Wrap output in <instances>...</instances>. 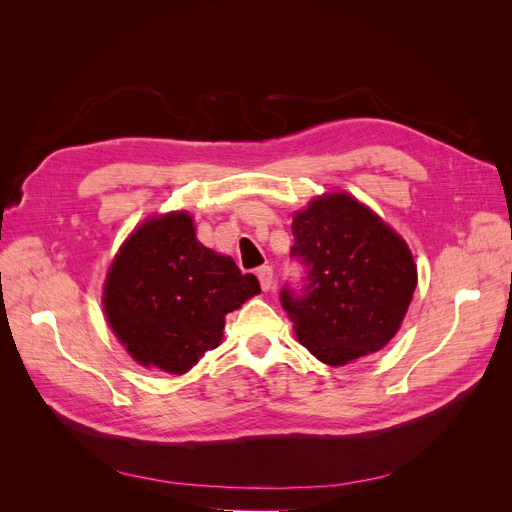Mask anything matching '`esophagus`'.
<instances>
[{"instance_id": "obj_1", "label": "esophagus", "mask_w": 512, "mask_h": 512, "mask_svg": "<svg viewBox=\"0 0 512 512\" xmlns=\"http://www.w3.org/2000/svg\"><path fill=\"white\" fill-rule=\"evenodd\" d=\"M256 275H258V282H260V288L265 290V292H269L271 288H273V280H275V275H273V269L271 267H260L258 271H256Z\"/></svg>"}]
</instances>
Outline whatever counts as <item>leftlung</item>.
I'll list each match as a JSON object with an SVG mask.
<instances>
[{
  "instance_id": "obj_1",
  "label": "left lung",
  "mask_w": 512,
  "mask_h": 512,
  "mask_svg": "<svg viewBox=\"0 0 512 512\" xmlns=\"http://www.w3.org/2000/svg\"><path fill=\"white\" fill-rule=\"evenodd\" d=\"M290 258L301 286L280 301L318 361L346 365L391 342L416 288L406 241L348 194L312 200L294 215Z\"/></svg>"
}]
</instances>
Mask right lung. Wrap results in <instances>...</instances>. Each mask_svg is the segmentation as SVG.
Listing matches in <instances>:
<instances>
[{
  "mask_svg": "<svg viewBox=\"0 0 512 512\" xmlns=\"http://www.w3.org/2000/svg\"><path fill=\"white\" fill-rule=\"evenodd\" d=\"M258 292L252 273L196 239L188 213H168L123 243L106 277L104 312L138 363L185 374L218 348L224 316Z\"/></svg>",
  "mask_w": 512,
  "mask_h": 512,
  "instance_id": "obj_1",
  "label": "right lung"
}]
</instances>
